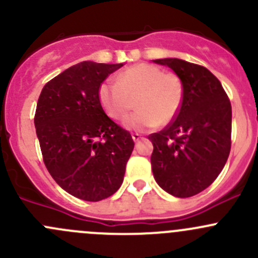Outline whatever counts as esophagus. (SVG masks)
<instances>
[{"instance_id":"esophagus-1","label":"esophagus","mask_w":258,"mask_h":258,"mask_svg":"<svg viewBox=\"0 0 258 258\" xmlns=\"http://www.w3.org/2000/svg\"><path fill=\"white\" fill-rule=\"evenodd\" d=\"M132 138H133V140H134V142H138V140L142 139V135L138 134V133H133Z\"/></svg>"}]
</instances>
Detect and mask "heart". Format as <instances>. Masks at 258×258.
<instances>
[{
    "label": "heart",
    "instance_id": "1",
    "mask_svg": "<svg viewBox=\"0 0 258 258\" xmlns=\"http://www.w3.org/2000/svg\"><path fill=\"white\" fill-rule=\"evenodd\" d=\"M182 79L152 63H137L116 76V83L104 81L98 91L104 111L114 120H123L135 100L137 113L125 120L130 130H145L169 124L183 101Z\"/></svg>",
    "mask_w": 258,
    "mask_h": 258
}]
</instances>
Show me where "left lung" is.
<instances>
[{
    "label": "left lung",
    "mask_w": 258,
    "mask_h": 258,
    "mask_svg": "<svg viewBox=\"0 0 258 258\" xmlns=\"http://www.w3.org/2000/svg\"><path fill=\"white\" fill-rule=\"evenodd\" d=\"M153 61L172 69L184 89L177 116L148 137L153 143V175L169 195L192 197L215 182L228 159L231 101L218 79L205 66L180 58Z\"/></svg>",
    "instance_id": "left-lung-1"
}]
</instances>
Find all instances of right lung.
Returning a JSON list of instances; mask_svg holds the SVG:
<instances>
[{"mask_svg":"<svg viewBox=\"0 0 258 258\" xmlns=\"http://www.w3.org/2000/svg\"><path fill=\"white\" fill-rule=\"evenodd\" d=\"M123 63L83 61L43 86L35 113L42 159L55 182L76 198L98 202L123 183L134 149L128 130L105 114L98 91Z\"/></svg>","mask_w":258,"mask_h":258,"instance_id":"right-lung-1","label":"right lung"}]
</instances>
